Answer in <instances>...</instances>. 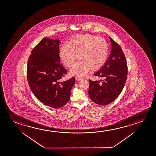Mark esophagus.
I'll return each instance as SVG.
<instances>
[{"mask_svg":"<svg viewBox=\"0 0 156 156\" xmlns=\"http://www.w3.org/2000/svg\"><path fill=\"white\" fill-rule=\"evenodd\" d=\"M83 79V78H81V77H76V80H77V81H79L80 80H82Z\"/></svg>","mask_w":156,"mask_h":156,"instance_id":"obj_1","label":"esophagus"}]
</instances>
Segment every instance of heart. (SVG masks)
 <instances>
[{"label":"heart","instance_id":"heart-1","mask_svg":"<svg viewBox=\"0 0 156 156\" xmlns=\"http://www.w3.org/2000/svg\"><path fill=\"white\" fill-rule=\"evenodd\" d=\"M108 51V44L104 37L85 34L70 38L67 45L62 46L59 54L62 62L67 67L73 65L78 56L80 60L69 70V74L84 76L90 69L96 71L104 66Z\"/></svg>","mask_w":156,"mask_h":156}]
</instances>
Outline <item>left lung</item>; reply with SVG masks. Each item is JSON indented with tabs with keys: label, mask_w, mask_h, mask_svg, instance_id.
Returning <instances> with one entry per match:
<instances>
[{
	"label": "left lung",
	"mask_w": 156,
	"mask_h": 156,
	"mask_svg": "<svg viewBox=\"0 0 156 156\" xmlns=\"http://www.w3.org/2000/svg\"><path fill=\"white\" fill-rule=\"evenodd\" d=\"M111 53L107 61L94 76L105 78L100 81L89 80V94L94 102L102 105L110 104L119 96L127 77V65L121 46L110 37Z\"/></svg>",
	"instance_id": "left-lung-1"
}]
</instances>
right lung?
Segmentation results:
<instances>
[{
    "label": "right lung",
    "instance_id": "add662e5",
    "mask_svg": "<svg viewBox=\"0 0 156 156\" xmlns=\"http://www.w3.org/2000/svg\"><path fill=\"white\" fill-rule=\"evenodd\" d=\"M59 40L43 38L32 50L27 65V79L31 90L44 105L55 109L69 101L75 78L60 83L66 74L59 56Z\"/></svg>",
    "mask_w": 156,
    "mask_h": 156
}]
</instances>
